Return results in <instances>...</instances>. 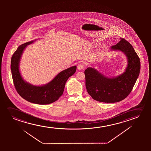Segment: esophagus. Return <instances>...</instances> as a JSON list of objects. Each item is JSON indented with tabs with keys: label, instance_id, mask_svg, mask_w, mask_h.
<instances>
[{
	"label": "esophagus",
	"instance_id": "34e87169",
	"mask_svg": "<svg viewBox=\"0 0 151 151\" xmlns=\"http://www.w3.org/2000/svg\"><path fill=\"white\" fill-rule=\"evenodd\" d=\"M84 67H85V65H84V64H83V63H79L77 65V68H78V70H82Z\"/></svg>",
	"mask_w": 151,
	"mask_h": 151
}]
</instances>
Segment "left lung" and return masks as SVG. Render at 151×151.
Returning a JSON list of instances; mask_svg holds the SVG:
<instances>
[{"instance_id":"1","label":"left lung","mask_w":151,"mask_h":151,"mask_svg":"<svg viewBox=\"0 0 151 151\" xmlns=\"http://www.w3.org/2000/svg\"><path fill=\"white\" fill-rule=\"evenodd\" d=\"M121 39L110 50L121 51L125 55L127 65L124 73L118 76L108 77L94 68L85 70L86 89L95 101L112 103L121 101L129 94L138 77L140 59L132 45L124 39Z\"/></svg>"}]
</instances>
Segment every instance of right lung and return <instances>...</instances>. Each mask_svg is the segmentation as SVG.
<instances>
[{"instance_id":"obj_1","label":"right lung","mask_w":151,"mask_h":151,"mask_svg":"<svg viewBox=\"0 0 151 151\" xmlns=\"http://www.w3.org/2000/svg\"><path fill=\"white\" fill-rule=\"evenodd\" d=\"M35 41L19 46L11 58V70L15 88L21 97L32 103L47 105L56 101L63 94L66 81L75 73L77 67L73 66L62 70L45 85L35 86L24 81L19 69L21 57L27 46Z\"/></svg>"}]
</instances>
